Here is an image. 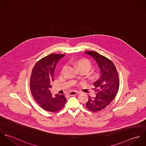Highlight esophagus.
<instances>
[{
    "label": "esophagus",
    "mask_w": 146,
    "mask_h": 146,
    "mask_svg": "<svg viewBox=\"0 0 146 146\" xmlns=\"http://www.w3.org/2000/svg\"><path fill=\"white\" fill-rule=\"evenodd\" d=\"M78 94H79V92H77V91H72L68 93L70 96H76Z\"/></svg>",
    "instance_id": "34e87169"
}]
</instances>
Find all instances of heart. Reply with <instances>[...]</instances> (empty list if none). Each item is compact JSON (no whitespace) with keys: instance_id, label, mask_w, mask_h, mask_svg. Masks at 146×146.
Segmentation results:
<instances>
[{"instance_id":"heart-1","label":"heart","mask_w":146,"mask_h":146,"mask_svg":"<svg viewBox=\"0 0 146 146\" xmlns=\"http://www.w3.org/2000/svg\"><path fill=\"white\" fill-rule=\"evenodd\" d=\"M74 65L79 71H84L86 73L90 71V68H92V63L89 60H80L79 61H75L74 62ZM66 68V66L63 67L62 71H61L62 73L64 71ZM97 75H98L97 73H93L92 75V76L96 77Z\"/></svg>"}]
</instances>
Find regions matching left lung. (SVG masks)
Masks as SVG:
<instances>
[{
    "mask_svg": "<svg viewBox=\"0 0 146 146\" xmlns=\"http://www.w3.org/2000/svg\"><path fill=\"white\" fill-rule=\"evenodd\" d=\"M98 64L101 76L94 83L96 96H89L86 107L90 111L97 112L104 109L116 96L119 88V78L116 68L110 60L95 51H85Z\"/></svg>",
    "mask_w": 146,
    "mask_h": 146,
    "instance_id": "8db88e82",
    "label": "left lung"
}]
</instances>
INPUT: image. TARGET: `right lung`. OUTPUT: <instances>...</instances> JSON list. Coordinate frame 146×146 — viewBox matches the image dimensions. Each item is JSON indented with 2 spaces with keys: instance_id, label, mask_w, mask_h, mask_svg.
<instances>
[{
  "instance_id": "add662e5",
  "label": "right lung",
  "mask_w": 146,
  "mask_h": 146,
  "mask_svg": "<svg viewBox=\"0 0 146 146\" xmlns=\"http://www.w3.org/2000/svg\"><path fill=\"white\" fill-rule=\"evenodd\" d=\"M65 54H50L40 60L34 66L30 81L32 96L44 110L57 112L66 102L64 95L53 96L50 89L54 81V71L58 61Z\"/></svg>"
}]
</instances>
